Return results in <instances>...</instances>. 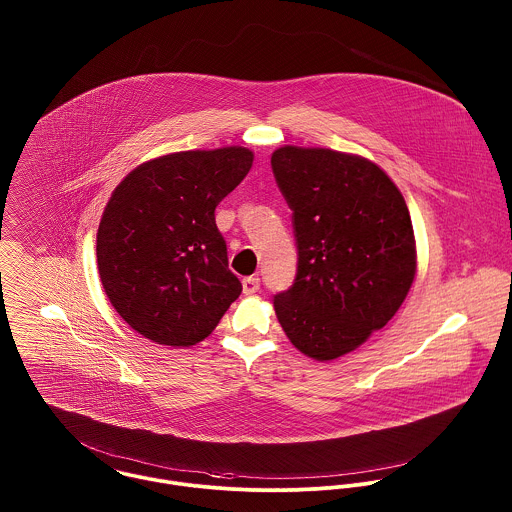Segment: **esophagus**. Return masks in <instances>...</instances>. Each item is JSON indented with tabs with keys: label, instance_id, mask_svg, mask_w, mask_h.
Masks as SVG:
<instances>
[{
	"label": "esophagus",
	"instance_id": "34e87169",
	"mask_svg": "<svg viewBox=\"0 0 512 512\" xmlns=\"http://www.w3.org/2000/svg\"><path fill=\"white\" fill-rule=\"evenodd\" d=\"M258 290H260V278L258 276H248V278L242 280V292L246 295L256 293Z\"/></svg>",
	"mask_w": 512,
	"mask_h": 512
}]
</instances>
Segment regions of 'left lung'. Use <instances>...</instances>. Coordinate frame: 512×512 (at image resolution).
<instances>
[{"mask_svg": "<svg viewBox=\"0 0 512 512\" xmlns=\"http://www.w3.org/2000/svg\"><path fill=\"white\" fill-rule=\"evenodd\" d=\"M272 171L297 244V274L290 290L274 295L276 315L295 349L333 361L382 329L410 292V213L392 179L359 155L280 147Z\"/></svg>", "mask_w": 512, "mask_h": 512, "instance_id": "1", "label": "left lung"}]
</instances>
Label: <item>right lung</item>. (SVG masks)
Segmentation results:
<instances>
[{
	"mask_svg": "<svg viewBox=\"0 0 512 512\" xmlns=\"http://www.w3.org/2000/svg\"><path fill=\"white\" fill-rule=\"evenodd\" d=\"M252 161L246 147L177 151L114 189L96 234L98 274L120 317L149 341H203L242 292L215 209Z\"/></svg>",
	"mask_w": 512,
	"mask_h": 512,
	"instance_id": "right-lung-1",
	"label": "right lung"
}]
</instances>
